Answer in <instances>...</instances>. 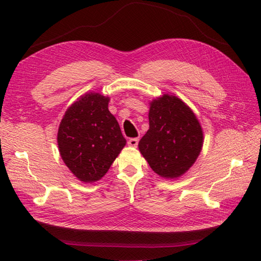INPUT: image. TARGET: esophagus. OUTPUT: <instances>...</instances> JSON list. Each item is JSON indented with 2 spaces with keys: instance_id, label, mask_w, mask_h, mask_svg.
<instances>
[{
  "instance_id": "1",
  "label": "esophagus",
  "mask_w": 261,
  "mask_h": 261,
  "mask_svg": "<svg viewBox=\"0 0 261 261\" xmlns=\"http://www.w3.org/2000/svg\"><path fill=\"white\" fill-rule=\"evenodd\" d=\"M138 142H139V139H138V138H131V139H129V141H127V145L130 147L136 148L138 146Z\"/></svg>"
}]
</instances>
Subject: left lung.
Listing matches in <instances>:
<instances>
[{
    "label": "left lung",
    "instance_id": "left-lung-1",
    "mask_svg": "<svg viewBox=\"0 0 261 261\" xmlns=\"http://www.w3.org/2000/svg\"><path fill=\"white\" fill-rule=\"evenodd\" d=\"M149 105V130L139 141V151L157 175L176 179L201 153L204 140L201 123L176 95L163 94Z\"/></svg>",
    "mask_w": 261,
    "mask_h": 261
}]
</instances>
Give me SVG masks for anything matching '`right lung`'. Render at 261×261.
Returning a JSON list of instances; mask_svg holds the SVG:
<instances>
[{
  "instance_id": "add662e5",
  "label": "right lung",
  "mask_w": 261,
  "mask_h": 261,
  "mask_svg": "<svg viewBox=\"0 0 261 261\" xmlns=\"http://www.w3.org/2000/svg\"><path fill=\"white\" fill-rule=\"evenodd\" d=\"M109 96L85 93L66 110L60 121V157L83 182L101 179L126 143L118 121L109 111Z\"/></svg>"
}]
</instances>
